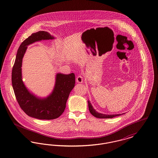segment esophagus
I'll return each mask as SVG.
<instances>
[{
    "instance_id": "esophagus-1",
    "label": "esophagus",
    "mask_w": 158,
    "mask_h": 158,
    "mask_svg": "<svg viewBox=\"0 0 158 158\" xmlns=\"http://www.w3.org/2000/svg\"><path fill=\"white\" fill-rule=\"evenodd\" d=\"M76 82L77 83H82L83 81V77L82 76L79 75L77 76V77H76Z\"/></svg>"
}]
</instances>
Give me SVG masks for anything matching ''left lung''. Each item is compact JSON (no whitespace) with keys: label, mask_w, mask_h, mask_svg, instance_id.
Wrapping results in <instances>:
<instances>
[{"label":"left lung","mask_w":158,"mask_h":158,"mask_svg":"<svg viewBox=\"0 0 158 158\" xmlns=\"http://www.w3.org/2000/svg\"><path fill=\"white\" fill-rule=\"evenodd\" d=\"M88 107H89V110L91 113L92 115H93L94 117L98 118H112L113 117H117V116H119L121 115V114H103L101 113H99L97 112L92 106V105L91 104L89 101H88Z\"/></svg>","instance_id":"8db88e82"}]
</instances>
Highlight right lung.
Masks as SVG:
<instances>
[{
  "label": "right lung",
  "instance_id": "right-lung-1",
  "mask_svg": "<svg viewBox=\"0 0 158 158\" xmlns=\"http://www.w3.org/2000/svg\"><path fill=\"white\" fill-rule=\"evenodd\" d=\"M54 37L46 31L32 34L25 40L17 52L12 72V84L16 100L23 111L28 116L40 120H53L60 117L64 112L71 90L75 86V75L57 73L52 92L46 98H39L30 92L23 82L22 63L27 46Z\"/></svg>",
  "mask_w": 158,
  "mask_h": 158
}]
</instances>
